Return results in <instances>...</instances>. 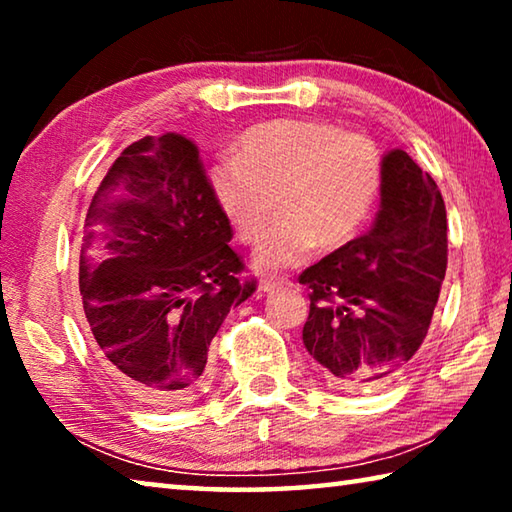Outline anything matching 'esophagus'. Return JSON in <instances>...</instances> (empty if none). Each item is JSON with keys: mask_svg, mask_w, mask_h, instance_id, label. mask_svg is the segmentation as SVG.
Instances as JSON below:
<instances>
[{"mask_svg": "<svg viewBox=\"0 0 512 512\" xmlns=\"http://www.w3.org/2000/svg\"><path fill=\"white\" fill-rule=\"evenodd\" d=\"M277 287H282L280 280H273V277H264V280H259L257 291H259V293H271V291H275Z\"/></svg>", "mask_w": 512, "mask_h": 512, "instance_id": "1", "label": "esophagus"}]
</instances>
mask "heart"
I'll return each mask as SVG.
<instances>
[{
  "mask_svg": "<svg viewBox=\"0 0 512 512\" xmlns=\"http://www.w3.org/2000/svg\"><path fill=\"white\" fill-rule=\"evenodd\" d=\"M384 160L366 135L329 121L277 119L241 137L239 155H223L207 171V187L244 244H257L271 216L280 219L257 248V268L300 264L314 246L334 250L370 219Z\"/></svg>",
  "mask_w": 512,
  "mask_h": 512,
  "instance_id": "1",
  "label": "heart"
}]
</instances>
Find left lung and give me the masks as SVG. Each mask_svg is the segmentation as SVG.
<instances>
[{"instance_id":"left-lung-1","label":"left lung","mask_w":512,"mask_h":512,"mask_svg":"<svg viewBox=\"0 0 512 512\" xmlns=\"http://www.w3.org/2000/svg\"><path fill=\"white\" fill-rule=\"evenodd\" d=\"M447 271V212L429 173L402 149L384 155L372 228L309 266L302 343L329 386L363 393L409 366Z\"/></svg>"}]
</instances>
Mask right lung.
<instances>
[{"label": "right lung", "mask_w": 512, "mask_h": 512, "mask_svg": "<svg viewBox=\"0 0 512 512\" xmlns=\"http://www.w3.org/2000/svg\"><path fill=\"white\" fill-rule=\"evenodd\" d=\"M230 239L183 135L142 137L101 180L79 259L83 311L103 368L140 402L176 409L203 391L212 339L255 291Z\"/></svg>", "instance_id": "1"}]
</instances>
